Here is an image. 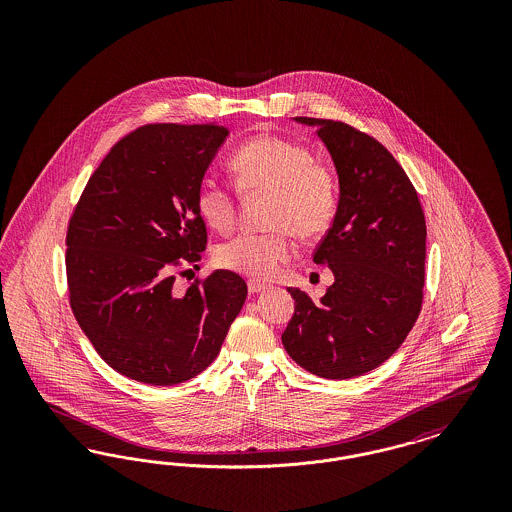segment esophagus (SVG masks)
<instances>
[{"label": "esophagus", "mask_w": 512, "mask_h": 512, "mask_svg": "<svg viewBox=\"0 0 512 512\" xmlns=\"http://www.w3.org/2000/svg\"><path fill=\"white\" fill-rule=\"evenodd\" d=\"M247 288H249V293H261L267 290V284H263V282H257V280H249L247 282Z\"/></svg>", "instance_id": "obj_1"}]
</instances>
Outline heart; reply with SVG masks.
Segmentation results:
<instances>
[{
    "instance_id": "1",
    "label": "heart",
    "mask_w": 512,
    "mask_h": 512,
    "mask_svg": "<svg viewBox=\"0 0 512 512\" xmlns=\"http://www.w3.org/2000/svg\"><path fill=\"white\" fill-rule=\"evenodd\" d=\"M232 171L242 194L268 192L267 224L272 230L245 232L215 251L220 267L253 280L272 278L295 253V236H322L338 211V180L315 161L311 149L282 136L261 134L232 155ZM195 207L203 222L220 234L236 222V199L228 186L203 180Z\"/></svg>"
}]
</instances>
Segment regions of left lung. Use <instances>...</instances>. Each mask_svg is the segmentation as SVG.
Here are the masks:
<instances>
[{"label": "left lung", "mask_w": 512, "mask_h": 512, "mask_svg": "<svg viewBox=\"0 0 512 512\" xmlns=\"http://www.w3.org/2000/svg\"><path fill=\"white\" fill-rule=\"evenodd\" d=\"M293 121L317 128L338 172L340 201L313 255L334 284L320 303L288 288L295 313L282 343L311 374L347 380L388 361L418 318L426 220L409 176L380 142L345 122Z\"/></svg>", "instance_id": "left-lung-1"}]
</instances>
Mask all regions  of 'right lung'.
<instances>
[{
	"mask_svg": "<svg viewBox=\"0 0 512 512\" xmlns=\"http://www.w3.org/2000/svg\"><path fill=\"white\" fill-rule=\"evenodd\" d=\"M228 136L222 124H147L90 176L67 232L71 309L99 357L132 380L174 386L219 355L244 307V278L215 270L186 293L174 272L207 245L197 188Z\"/></svg>",
	"mask_w": 512,
	"mask_h": 512,
	"instance_id": "right-lung-1",
	"label": "right lung"
}]
</instances>
